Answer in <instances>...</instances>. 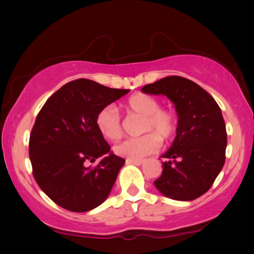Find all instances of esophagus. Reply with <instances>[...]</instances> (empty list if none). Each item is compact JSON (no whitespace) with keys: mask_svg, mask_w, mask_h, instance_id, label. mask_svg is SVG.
I'll return each mask as SVG.
<instances>
[{"mask_svg":"<svg viewBox=\"0 0 254 254\" xmlns=\"http://www.w3.org/2000/svg\"><path fill=\"white\" fill-rule=\"evenodd\" d=\"M128 164H134V165H141L143 164V161L142 159H127Z\"/></svg>","mask_w":254,"mask_h":254,"instance_id":"1","label":"esophagus"}]
</instances>
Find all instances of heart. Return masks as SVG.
Wrapping results in <instances>:
<instances>
[{
    "instance_id": "heart-1",
    "label": "heart",
    "mask_w": 254,
    "mask_h": 254,
    "mask_svg": "<svg viewBox=\"0 0 254 254\" xmlns=\"http://www.w3.org/2000/svg\"><path fill=\"white\" fill-rule=\"evenodd\" d=\"M127 114L142 117L140 127L142 136L127 138L113 150L118 156L128 159H140L155 152L162 142H169L176 136L178 118L172 110L161 107L157 97L148 93H135L124 103ZM97 129L109 141H117L123 136L120 114L113 106H105L96 116Z\"/></svg>"
}]
</instances>
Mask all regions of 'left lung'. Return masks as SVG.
<instances>
[{"mask_svg":"<svg viewBox=\"0 0 254 254\" xmlns=\"http://www.w3.org/2000/svg\"><path fill=\"white\" fill-rule=\"evenodd\" d=\"M171 99L178 128L164 158L159 192L173 200L190 201L207 192L225 162L227 129L220 106L206 90L182 76H168L141 89Z\"/></svg>","mask_w":254,"mask_h":254,"instance_id":"1","label":"left lung"}]
</instances>
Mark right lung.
Wrapping results in <instances>:
<instances>
[{"label": "right lung", "instance_id": "obj_1", "mask_svg": "<svg viewBox=\"0 0 254 254\" xmlns=\"http://www.w3.org/2000/svg\"><path fill=\"white\" fill-rule=\"evenodd\" d=\"M128 92L79 78L61 86L41 107L29 155L37 184L58 206L83 213L106 200L125 159L110 152L96 116ZM96 160V167L86 166Z\"/></svg>", "mask_w": 254, "mask_h": 254}]
</instances>
